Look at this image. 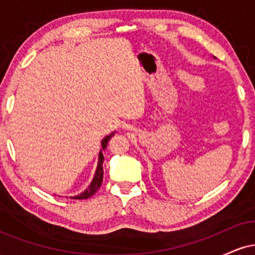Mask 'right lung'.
Wrapping results in <instances>:
<instances>
[{
    "label": "right lung",
    "instance_id": "obj_1",
    "mask_svg": "<svg viewBox=\"0 0 255 255\" xmlns=\"http://www.w3.org/2000/svg\"><path fill=\"white\" fill-rule=\"evenodd\" d=\"M114 134H110V135L105 136L103 140H102V148L107 147L108 146V141L110 140V137L113 136ZM103 162H104V156L103 153H99V159H98V166H97V170H96V174H95V177H93L92 182H91V184L89 186V188L86 189L84 193H81V194L77 195V197L72 198V199H79V200H81V199H87L90 197H92L93 194H95L96 192L98 191L99 187L102 186V182H103Z\"/></svg>",
    "mask_w": 255,
    "mask_h": 255
}]
</instances>
